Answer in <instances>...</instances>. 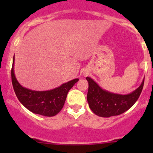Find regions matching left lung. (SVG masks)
I'll return each instance as SVG.
<instances>
[{"instance_id": "1", "label": "left lung", "mask_w": 153, "mask_h": 153, "mask_svg": "<svg viewBox=\"0 0 153 153\" xmlns=\"http://www.w3.org/2000/svg\"><path fill=\"white\" fill-rule=\"evenodd\" d=\"M89 84L87 101L91 110L100 117L109 118L121 115L134 105L142 91L144 79L135 90L126 95L102 89L92 78L86 77Z\"/></svg>"}]
</instances>
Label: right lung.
Masks as SVG:
<instances>
[{
	"instance_id": "1",
	"label": "right lung",
	"mask_w": 153,
	"mask_h": 153,
	"mask_svg": "<svg viewBox=\"0 0 153 153\" xmlns=\"http://www.w3.org/2000/svg\"><path fill=\"white\" fill-rule=\"evenodd\" d=\"M14 64L15 58L12 62V83L17 98L29 111L44 116H54L62 109L68 92L79 80L75 78L50 90H32L19 84L15 75Z\"/></svg>"
}]
</instances>
